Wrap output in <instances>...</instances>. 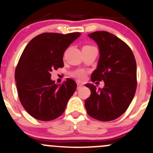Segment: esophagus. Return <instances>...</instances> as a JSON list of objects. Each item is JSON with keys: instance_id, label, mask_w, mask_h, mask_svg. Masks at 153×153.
Returning a JSON list of instances; mask_svg holds the SVG:
<instances>
[{"instance_id": "34e87169", "label": "esophagus", "mask_w": 153, "mask_h": 153, "mask_svg": "<svg viewBox=\"0 0 153 153\" xmlns=\"http://www.w3.org/2000/svg\"><path fill=\"white\" fill-rule=\"evenodd\" d=\"M81 87H82V84L78 83V84H77V88H78V89H80Z\"/></svg>"}]
</instances>
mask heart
I'll use <instances>...</instances> for the list:
<instances>
[{
	"instance_id": "b5f03b06",
	"label": "heart",
	"mask_w": 153,
	"mask_h": 153,
	"mask_svg": "<svg viewBox=\"0 0 153 153\" xmlns=\"http://www.w3.org/2000/svg\"><path fill=\"white\" fill-rule=\"evenodd\" d=\"M85 75L86 74L84 71H78V72H77L75 74V76H76L80 81H82V80L84 79V78H85Z\"/></svg>"
}]
</instances>
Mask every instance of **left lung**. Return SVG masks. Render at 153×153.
<instances>
[{"mask_svg":"<svg viewBox=\"0 0 153 153\" xmlns=\"http://www.w3.org/2000/svg\"><path fill=\"white\" fill-rule=\"evenodd\" d=\"M89 37L98 44L100 51L98 67L91 80L104 81V86L97 89L93 84H86L91 95L86 99L85 107L92 118L110 121L122 115L133 99L137 87L136 61L129 46L112 34L98 31Z\"/></svg>","mask_w":153,"mask_h":153,"instance_id":"obj_1","label":"left lung"}]
</instances>
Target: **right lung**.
<instances>
[{
	"mask_svg": "<svg viewBox=\"0 0 153 153\" xmlns=\"http://www.w3.org/2000/svg\"><path fill=\"white\" fill-rule=\"evenodd\" d=\"M80 32H46L31 40L23 51L15 72L18 97L25 110L35 119L52 121L64 113L77 88L67 78L59 86L51 80V72L64 67L63 56Z\"/></svg>",
	"mask_w": 153,
	"mask_h": 153,
	"instance_id": "obj_1",
	"label": "right lung"
}]
</instances>
